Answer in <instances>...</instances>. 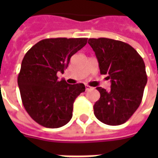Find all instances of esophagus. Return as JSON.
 <instances>
[{
	"mask_svg": "<svg viewBox=\"0 0 158 158\" xmlns=\"http://www.w3.org/2000/svg\"><path fill=\"white\" fill-rule=\"evenodd\" d=\"M85 89H86V91H90V90H92V89H93V88H92L91 86H89V85H87V86L85 87Z\"/></svg>",
	"mask_w": 158,
	"mask_h": 158,
	"instance_id": "34e87169",
	"label": "esophagus"
}]
</instances>
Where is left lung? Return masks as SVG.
Wrapping results in <instances>:
<instances>
[{
    "mask_svg": "<svg viewBox=\"0 0 158 158\" xmlns=\"http://www.w3.org/2000/svg\"><path fill=\"white\" fill-rule=\"evenodd\" d=\"M98 60L101 74H107L110 89H97L100 98L94 106V115L101 122L120 125L130 119L142 102L148 78L145 64L130 44L110 38H89Z\"/></svg>",
    "mask_w": 158,
    "mask_h": 158,
    "instance_id": "8db88e82",
    "label": "left lung"
}]
</instances>
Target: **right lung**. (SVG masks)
<instances>
[{
    "instance_id": "right-lung-1",
    "label": "right lung",
    "mask_w": 158,
    "mask_h": 158,
    "mask_svg": "<svg viewBox=\"0 0 158 158\" xmlns=\"http://www.w3.org/2000/svg\"><path fill=\"white\" fill-rule=\"evenodd\" d=\"M88 38H47L27 52L18 75V85L26 111L47 128L66 125L73 115V104L85 91L84 84L58 80L57 73L69 65L70 57L86 45Z\"/></svg>"
}]
</instances>
